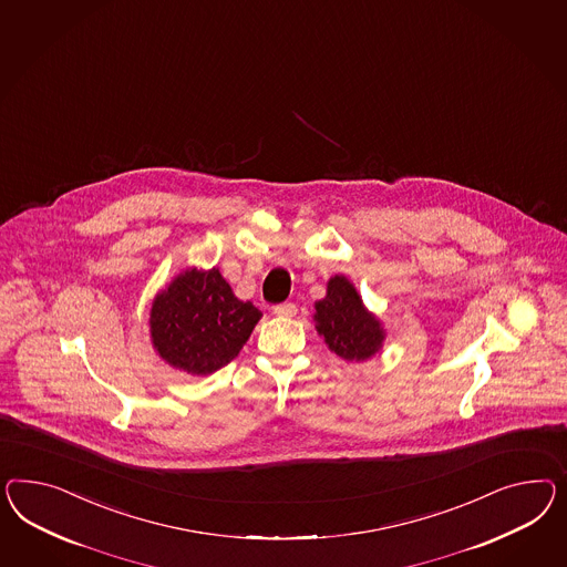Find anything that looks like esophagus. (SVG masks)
<instances>
[{
  "mask_svg": "<svg viewBox=\"0 0 567 567\" xmlns=\"http://www.w3.org/2000/svg\"><path fill=\"white\" fill-rule=\"evenodd\" d=\"M272 311H275L276 316H280V318H292L297 313V307L292 306V303H282V306L272 307Z\"/></svg>",
  "mask_w": 567,
  "mask_h": 567,
  "instance_id": "esophagus-1",
  "label": "esophagus"
}]
</instances>
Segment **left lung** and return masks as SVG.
Instances as JSON below:
<instances>
[{"instance_id": "8db88e82", "label": "left lung", "mask_w": 567, "mask_h": 567, "mask_svg": "<svg viewBox=\"0 0 567 567\" xmlns=\"http://www.w3.org/2000/svg\"><path fill=\"white\" fill-rule=\"evenodd\" d=\"M313 322L326 347L344 361H368L382 351L385 330L347 276H332L326 297L316 301Z\"/></svg>"}]
</instances>
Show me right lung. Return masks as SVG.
<instances>
[{
  "label": "right lung",
  "mask_w": 567,
  "mask_h": 567,
  "mask_svg": "<svg viewBox=\"0 0 567 567\" xmlns=\"http://www.w3.org/2000/svg\"><path fill=\"white\" fill-rule=\"evenodd\" d=\"M261 311L235 297L218 268H185L151 307V342L171 368L210 375L230 363L251 337Z\"/></svg>",
  "instance_id": "obj_1"
}]
</instances>
